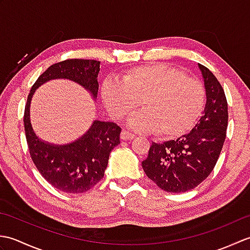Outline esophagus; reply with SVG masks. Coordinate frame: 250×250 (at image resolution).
<instances>
[{"instance_id":"1","label":"esophagus","mask_w":250,"mask_h":250,"mask_svg":"<svg viewBox=\"0 0 250 250\" xmlns=\"http://www.w3.org/2000/svg\"><path fill=\"white\" fill-rule=\"evenodd\" d=\"M135 137V134L133 133V132H131L129 130H122L121 131V139L122 140H133Z\"/></svg>"}]
</instances>
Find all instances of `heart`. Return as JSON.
<instances>
[{
	"mask_svg": "<svg viewBox=\"0 0 250 250\" xmlns=\"http://www.w3.org/2000/svg\"><path fill=\"white\" fill-rule=\"evenodd\" d=\"M103 103L114 119L120 120L139 107L131 125L156 131L163 139H175L192 128L205 102V89L198 79L161 63L132 67L119 83L106 81L101 88Z\"/></svg>",
	"mask_w": 250,
	"mask_h": 250,
	"instance_id": "obj_1",
	"label": "heart"
}]
</instances>
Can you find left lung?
<instances>
[{"mask_svg":"<svg viewBox=\"0 0 250 250\" xmlns=\"http://www.w3.org/2000/svg\"><path fill=\"white\" fill-rule=\"evenodd\" d=\"M206 104L203 116L188 134L177 140L152 143L142 167L148 178L167 192H186L213 171L224 146L228 126V102L224 88L206 66Z\"/></svg>","mask_w":250,"mask_h":250,"instance_id":"obj_1","label":"left lung"}]
</instances>
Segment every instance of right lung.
Masks as SVG:
<instances>
[{
    "instance_id": "obj_1",
    "label": "right lung",
    "mask_w": 250,
    "mask_h": 250,
    "mask_svg": "<svg viewBox=\"0 0 250 250\" xmlns=\"http://www.w3.org/2000/svg\"><path fill=\"white\" fill-rule=\"evenodd\" d=\"M100 61L68 59L50 65L36 79L24 107V131L32 161L42 176L67 193H83L104 177L109 153L120 144L121 128L115 122L94 121L86 134L72 144L55 146L42 142L30 122V103L35 89L56 78H67L98 94Z\"/></svg>"
}]
</instances>
